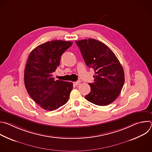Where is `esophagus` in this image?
<instances>
[{
  "label": "esophagus",
  "mask_w": 152,
  "mask_h": 152,
  "mask_svg": "<svg viewBox=\"0 0 152 152\" xmlns=\"http://www.w3.org/2000/svg\"><path fill=\"white\" fill-rule=\"evenodd\" d=\"M80 83V80H77V82H75V84L76 85H79Z\"/></svg>",
  "instance_id": "esophagus-1"
}]
</instances>
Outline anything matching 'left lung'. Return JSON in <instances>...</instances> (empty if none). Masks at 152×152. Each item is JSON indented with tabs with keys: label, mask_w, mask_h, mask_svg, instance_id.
<instances>
[{
	"label": "left lung",
	"mask_w": 152,
	"mask_h": 152,
	"mask_svg": "<svg viewBox=\"0 0 152 152\" xmlns=\"http://www.w3.org/2000/svg\"><path fill=\"white\" fill-rule=\"evenodd\" d=\"M84 61L95 72L90 93L85 98L99 106L113 103L119 96L124 82V73L118 58L106 45L95 39L75 41Z\"/></svg>",
	"instance_id": "left-lung-1"
}]
</instances>
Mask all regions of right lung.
<instances>
[{"mask_svg": "<svg viewBox=\"0 0 152 152\" xmlns=\"http://www.w3.org/2000/svg\"><path fill=\"white\" fill-rule=\"evenodd\" d=\"M72 44L68 41H48L35 48L28 56L25 87L31 97L45 110H56L69 100L72 82L55 80L53 73L60 65L61 55Z\"/></svg>", "mask_w": 152, "mask_h": 152, "instance_id": "add662e5", "label": "right lung"}]
</instances>
